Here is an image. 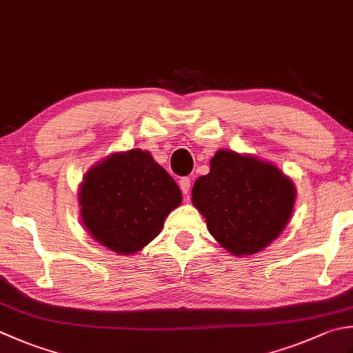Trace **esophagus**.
<instances>
[{
	"label": "esophagus",
	"instance_id": "1",
	"mask_svg": "<svg viewBox=\"0 0 353 353\" xmlns=\"http://www.w3.org/2000/svg\"><path fill=\"white\" fill-rule=\"evenodd\" d=\"M179 186H181V190L185 196H188L191 192V181L188 177H182L181 181H179Z\"/></svg>",
	"mask_w": 353,
	"mask_h": 353
}]
</instances>
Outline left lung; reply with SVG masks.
I'll use <instances>...</instances> for the list:
<instances>
[{
  "mask_svg": "<svg viewBox=\"0 0 353 353\" xmlns=\"http://www.w3.org/2000/svg\"><path fill=\"white\" fill-rule=\"evenodd\" d=\"M295 186L271 162L219 150L206 176L192 186V203L208 231L234 255L263 250L285 230L294 210Z\"/></svg>",
  "mask_w": 353,
  "mask_h": 353,
  "instance_id": "1",
  "label": "left lung"
}]
</instances>
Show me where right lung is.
Here are the masks:
<instances>
[{
	"mask_svg": "<svg viewBox=\"0 0 353 353\" xmlns=\"http://www.w3.org/2000/svg\"><path fill=\"white\" fill-rule=\"evenodd\" d=\"M182 192L148 151L114 153L94 165L79 188L81 217L96 241L117 254L141 251L161 232Z\"/></svg>",
	"mask_w": 353,
	"mask_h": 353,
	"instance_id": "1",
	"label": "right lung"
}]
</instances>
